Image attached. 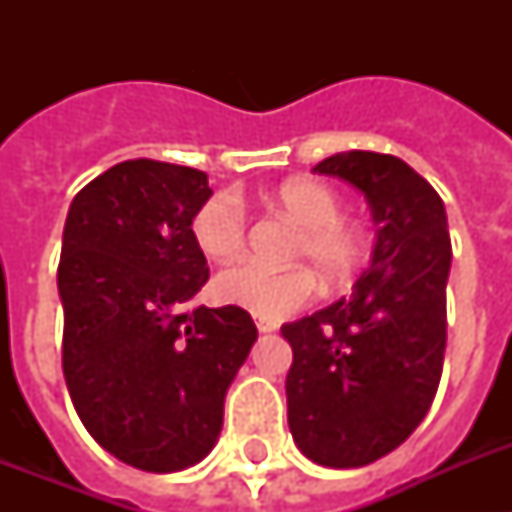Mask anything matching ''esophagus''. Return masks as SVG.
Instances as JSON below:
<instances>
[{
  "label": "esophagus",
  "instance_id": "esophagus-1",
  "mask_svg": "<svg viewBox=\"0 0 512 512\" xmlns=\"http://www.w3.org/2000/svg\"><path fill=\"white\" fill-rule=\"evenodd\" d=\"M257 329L260 332H276V324L273 321H257Z\"/></svg>",
  "mask_w": 512,
  "mask_h": 512
}]
</instances>
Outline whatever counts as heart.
I'll list each match as a JSON object with an SVG mask.
<instances>
[{
	"label": "heart",
	"mask_w": 512,
	"mask_h": 512,
	"mask_svg": "<svg viewBox=\"0 0 512 512\" xmlns=\"http://www.w3.org/2000/svg\"><path fill=\"white\" fill-rule=\"evenodd\" d=\"M279 207L303 231L292 249V260H303L319 271L327 284H345L364 263V233L342 217V199L332 185L297 177L276 193ZM196 247L217 263L241 255L247 241V215L231 193H217L196 209L191 223ZM217 295L228 305L252 313L263 321H281L300 311L316 295V279L308 268L268 271L263 265L244 263L223 271L215 281Z\"/></svg>",
	"instance_id": "heart-1"
}]
</instances>
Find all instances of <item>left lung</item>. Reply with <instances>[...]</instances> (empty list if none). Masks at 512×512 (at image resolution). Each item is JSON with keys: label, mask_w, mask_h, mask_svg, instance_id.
Masks as SVG:
<instances>
[{"label": "left lung", "mask_w": 512, "mask_h": 512, "mask_svg": "<svg viewBox=\"0 0 512 512\" xmlns=\"http://www.w3.org/2000/svg\"><path fill=\"white\" fill-rule=\"evenodd\" d=\"M313 172L364 193L377 239L348 297L281 327L289 430L308 460L361 468L404 444L436 398L452 244L441 196L398 156L345 151Z\"/></svg>", "instance_id": "8db88e82"}]
</instances>
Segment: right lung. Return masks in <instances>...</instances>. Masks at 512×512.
<instances>
[{
  "label": "right lung",
  "mask_w": 512,
  "mask_h": 512,
  "mask_svg": "<svg viewBox=\"0 0 512 512\" xmlns=\"http://www.w3.org/2000/svg\"><path fill=\"white\" fill-rule=\"evenodd\" d=\"M209 196L207 172L130 159L76 193L63 228L68 393L90 436L146 473L212 452L225 393L257 340L247 311L193 305L209 268L191 223Z\"/></svg>",
  "instance_id": "obj_1"
}]
</instances>
